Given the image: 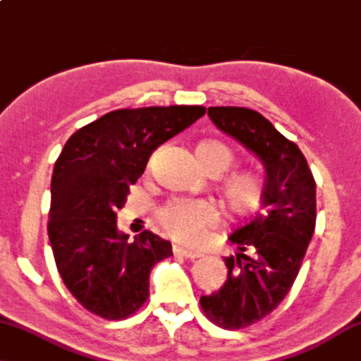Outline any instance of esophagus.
Segmentation results:
<instances>
[{
  "instance_id": "obj_1",
  "label": "esophagus",
  "mask_w": 361,
  "mask_h": 361,
  "mask_svg": "<svg viewBox=\"0 0 361 361\" xmlns=\"http://www.w3.org/2000/svg\"><path fill=\"white\" fill-rule=\"evenodd\" d=\"M174 253L180 255V257H185L188 259H195V258L202 257V255H200L198 252H192V250H188V248H184V247H174Z\"/></svg>"
}]
</instances>
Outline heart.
Instances as JSON below:
<instances>
[{"label": "heart", "instance_id": "obj_1", "mask_svg": "<svg viewBox=\"0 0 361 361\" xmlns=\"http://www.w3.org/2000/svg\"><path fill=\"white\" fill-rule=\"evenodd\" d=\"M197 158L202 168L221 174L234 161V153L224 143L209 140L197 147ZM221 198L226 208L237 216H248L262 207L264 200L263 182L252 174H234L221 185ZM158 221L166 234L174 240L195 245L204 232L218 221V209L207 200H171L159 208Z\"/></svg>", "mask_w": 361, "mask_h": 361}]
</instances>
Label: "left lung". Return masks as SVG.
Listing matches in <instances>:
<instances>
[{
  "label": "left lung",
  "instance_id": "left-lung-1",
  "mask_svg": "<svg viewBox=\"0 0 361 361\" xmlns=\"http://www.w3.org/2000/svg\"><path fill=\"white\" fill-rule=\"evenodd\" d=\"M208 116L266 169L263 212L229 237L238 252L224 258L226 284L200 298L212 323L235 331L268 316L293 286L314 232L316 182L300 148L257 111L213 106Z\"/></svg>",
  "mask_w": 361,
  "mask_h": 361
}]
</instances>
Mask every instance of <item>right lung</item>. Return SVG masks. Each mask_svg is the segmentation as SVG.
Returning a JSON list of instances; mask_svg holds the SVG:
<instances>
[{"label":"right lung","mask_w":361,"mask_h":361,"mask_svg":"<svg viewBox=\"0 0 361 361\" xmlns=\"http://www.w3.org/2000/svg\"><path fill=\"white\" fill-rule=\"evenodd\" d=\"M204 113V106L116 109L66 142L53 169L48 237L61 279L90 313L126 319L148 300L149 273L173 247L149 231L129 243L116 216L154 149Z\"/></svg>","instance_id":"1"}]
</instances>
